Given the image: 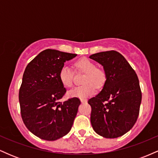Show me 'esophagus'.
<instances>
[{
  "label": "esophagus",
  "mask_w": 158,
  "mask_h": 158,
  "mask_svg": "<svg viewBox=\"0 0 158 158\" xmlns=\"http://www.w3.org/2000/svg\"><path fill=\"white\" fill-rule=\"evenodd\" d=\"M80 100H81V102H82V103L87 102V99H81Z\"/></svg>",
  "instance_id": "obj_1"
}]
</instances>
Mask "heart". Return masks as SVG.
<instances>
[{"label":"heart","instance_id":"1","mask_svg":"<svg viewBox=\"0 0 158 158\" xmlns=\"http://www.w3.org/2000/svg\"><path fill=\"white\" fill-rule=\"evenodd\" d=\"M77 71L83 72L82 83L84 85L76 87L68 91L69 97L86 98L94 94L96 88H101L104 86L107 80L106 72L102 69L97 68L95 63L89 59L82 58L77 61L75 64ZM59 79L61 85L65 88H70L73 85V72L67 65L62 66L59 70Z\"/></svg>","mask_w":158,"mask_h":158}]
</instances>
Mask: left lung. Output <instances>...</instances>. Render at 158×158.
Instances as JSON below:
<instances>
[{
  "instance_id": "1",
  "label": "left lung",
  "mask_w": 158,
  "mask_h": 158,
  "mask_svg": "<svg viewBox=\"0 0 158 158\" xmlns=\"http://www.w3.org/2000/svg\"><path fill=\"white\" fill-rule=\"evenodd\" d=\"M102 64L107 76L102 90L90 98V122L94 130L106 138L127 133L138 117L142 93L139 79L124 56L114 50L90 56Z\"/></svg>"
}]
</instances>
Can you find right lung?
<instances>
[{"mask_svg": "<svg viewBox=\"0 0 158 158\" xmlns=\"http://www.w3.org/2000/svg\"><path fill=\"white\" fill-rule=\"evenodd\" d=\"M77 56L48 49L25 69L19 90L21 117L29 131L39 138L56 140L71 129L81 102L77 97L60 102L66 89L59 73L66 61Z\"/></svg>", "mask_w": 158, "mask_h": 158, "instance_id": "1", "label": "right lung"}]
</instances>
